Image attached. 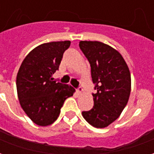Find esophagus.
I'll return each instance as SVG.
<instances>
[{"instance_id":"34e87169","label":"esophagus","mask_w":154,"mask_h":154,"mask_svg":"<svg viewBox=\"0 0 154 154\" xmlns=\"http://www.w3.org/2000/svg\"><path fill=\"white\" fill-rule=\"evenodd\" d=\"M82 92H83V89H82V87H79L78 89H77V93L78 94V95H82Z\"/></svg>"}]
</instances>
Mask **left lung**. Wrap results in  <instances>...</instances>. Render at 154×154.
Returning a JSON list of instances; mask_svg holds the SVG:
<instances>
[{"mask_svg":"<svg viewBox=\"0 0 154 154\" xmlns=\"http://www.w3.org/2000/svg\"><path fill=\"white\" fill-rule=\"evenodd\" d=\"M79 47L91 64L97 93L93 108L82 111L91 125L105 128L119 118L128 103L131 91L129 67L118 51L99 41H80Z\"/></svg>","mask_w":154,"mask_h":154,"instance_id":"1","label":"left lung"}]
</instances>
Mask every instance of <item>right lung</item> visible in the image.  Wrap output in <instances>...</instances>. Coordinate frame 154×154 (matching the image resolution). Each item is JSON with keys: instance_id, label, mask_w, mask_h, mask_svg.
Returning a JSON list of instances; mask_svg holds the SVG:
<instances>
[{"instance_id": "add662e5", "label": "right lung", "mask_w": 154, "mask_h": 154, "mask_svg": "<svg viewBox=\"0 0 154 154\" xmlns=\"http://www.w3.org/2000/svg\"><path fill=\"white\" fill-rule=\"evenodd\" d=\"M70 44V41L40 44L29 53L20 67L16 77L19 101L29 119L39 126L52 125L65 100L75 92L71 86L52 81Z\"/></svg>"}]
</instances>
